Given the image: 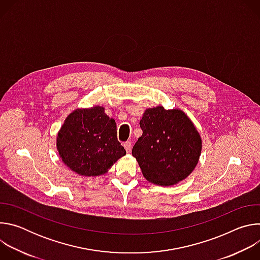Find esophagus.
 I'll use <instances>...</instances> for the list:
<instances>
[{"label":"esophagus","instance_id":"1","mask_svg":"<svg viewBox=\"0 0 260 260\" xmlns=\"http://www.w3.org/2000/svg\"><path fill=\"white\" fill-rule=\"evenodd\" d=\"M123 146H124V148H125L126 152H131V150H132V147H133V145H132V142H131V141H126V142L123 144Z\"/></svg>","mask_w":260,"mask_h":260}]
</instances>
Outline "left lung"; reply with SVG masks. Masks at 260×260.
<instances>
[{"label":"left lung","instance_id":"obj_1","mask_svg":"<svg viewBox=\"0 0 260 260\" xmlns=\"http://www.w3.org/2000/svg\"><path fill=\"white\" fill-rule=\"evenodd\" d=\"M143 135L133 147L144 177L159 185H173L196 168L202 150L201 137L181 110L148 109L140 120Z\"/></svg>","mask_w":260,"mask_h":260}]
</instances>
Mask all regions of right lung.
<instances>
[{"label": "right lung", "instance_id": "right-lung-1", "mask_svg": "<svg viewBox=\"0 0 260 260\" xmlns=\"http://www.w3.org/2000/svg\"><path fill=\"white\" fill-rule=\"evenodd\" d=\"M56 141L61 160L82 176L106 173L126 153L117 139L115 120L99 106L74 111L64 120Z\"/></svg>", "mask_w": 260, "mask_h": 260}]
</instances>
